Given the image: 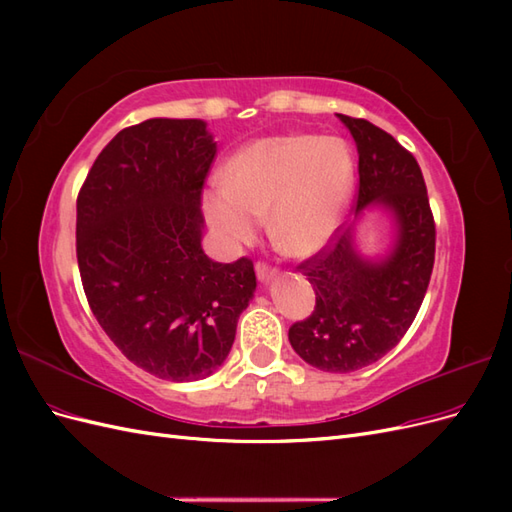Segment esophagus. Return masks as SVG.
<instances>
[{
	"mask_svg": "<svg viewBox=\"0 0 512 512\" xmlns=\"http://www.w3.org/2000/svg\"><path fill=\"white\" fill-rule=\"evenodd\" d=\"M256 275H258L260 282H269V280H273V277H275V269H271L267 265H262V262H258V265H256Z\"/></svg>",
	"mask_w": 512,
	"mask_h": 512,
	"instance_id": "34e87169",
	"label": "esophagus"
}]
</instances>
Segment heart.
<instances>
[{
    "label": "heart",
    "mask_w": 512,
    "mask_h": 512,
    "mask_svg": "<svg viewBox=\"0 0 512 512\" xmlns=\"http://www.w3.org/2000/svg\"><path fill=\"white\" fill-rule=\"evenodd\" d=\"M354 185L342 138L305 132L262 136L226 164V179L203 192V213L226 250L250 243L267 213L273 241L290 256H312L331 241Z\"/></svg>",
    "instance_id": "1"
}]
</instances>
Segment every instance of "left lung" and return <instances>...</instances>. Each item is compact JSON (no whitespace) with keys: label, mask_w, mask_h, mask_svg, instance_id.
Segmentation results:
<instances>
[{"label":"left lung","mask_w":512,"mask_h":512,"mask_svg":"<svg viewBox=\"0 0 512 512\" xmlns=\"http://www.w3.org/2000/svg\"><path fill=\"white\" fill-rule=\"evenodd\" d=\"M337 117L359 153L356 215L344 235L299 267L314 286L316 307L292 324L288 339L305 363L348 374L382 359L410 329L429 286L436 226L412 153L374 123ZM369 212L384 214L394 230L392 245L376 257L355 243Z\"/></svg>","instance_id":"1"}]
</instances>
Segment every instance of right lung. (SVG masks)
I'll list each match as a JSON object with an SVG mask.
<instances>
[{"label": "right lung", "mask_w": 512, "mask_h": 512, "mask_svg": "<svg viewBox=\"0 0 512 512\" xmlns=\"http://www.w3.org/2000/svg\"><path fill=\"white\" fill-rule=\"evenodd\" d=\"M215 151L203 119H147L102 149L76 200L91 312L134 365L170 382L220 369L256 290L252 260L203 252L200 192Z\"/></svg>", "instance_id": "obj_1"}]
</instances>
